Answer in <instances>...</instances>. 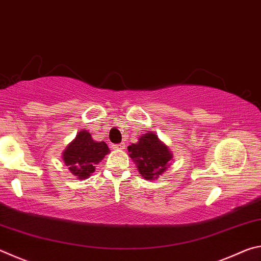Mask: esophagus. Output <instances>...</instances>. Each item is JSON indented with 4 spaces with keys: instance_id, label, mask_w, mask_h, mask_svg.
<instances>
[{
    "instance_id": "esophagus-1",
    "label": "esophagus",
    "mask_w": 261,
    "mask_h": 261,
    "mask_svg": "<svg viewBox=\"0 0 261 261\" xmlns=\"http://www.w3.org/2000/svg\"><path fill=\"white\" fill-rule=\"evenodd\" d=\"M124 147H125V144H124V143L113 145V148H114V149H118V151H120V149H124Z\"/></svg>"
}]
</instances>
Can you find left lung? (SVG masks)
I'll return each mask as SVG.
<instances>
[{"label": "left lung", "mask_w": 261, "mask_h": 261, "mask_svg": "<svg viewBox=\"0 0 261 261\" xmlns=\"http://www.w3.org/2000/svg\"><path fill=\"white\" fill-rule=\"evenodd\" d=\"M130 158L145 179H156L165 173L173 159V154L153 132L139 137L138 143L127 147Z\"/></svg>", "instance_id": "obj_1"}]
</instances>
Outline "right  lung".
<instances>
[{
	"label": "right lung",
	"instance_id": "obj_1",
	"mask_svg": "<svg viewBox=\"0 0 261 261\" xmlns=\"http://www.w3.org/2000/svg\"><path fill=\"white\" fill-rule=\"evenodd\" d=\"M105 141H95L88 131H79L76 138L63 152V161L71 174L79 179H85L95 170V165L109 153Z\"/></svg>",
	"mask_w": 261,
	"mask_h": 261
}]
</instances>
